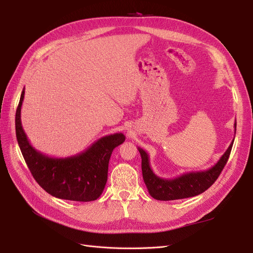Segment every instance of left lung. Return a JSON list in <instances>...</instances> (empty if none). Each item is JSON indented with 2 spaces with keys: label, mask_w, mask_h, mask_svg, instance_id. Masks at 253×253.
<instances>
[{
  "label": "left lung",
  "mask_w": 253,
  "mask_h": 253,
  "mask_svg": "<svg viewBox=\"0 0 253 253\" xmlns=\"http://www.w3.org/2000/svg\"><path fill=\"white\" fill-rule=\"evenodd\" d=\"M234 127L236 131V122L234 124ZM233 141L234 139L223 156L210 169L201 172L185 173L171 179L159 177L153 172L148 153L143 149L138 148L141 156L142 177L150 195L157 201H174L196 196L205 192L213 185V182L218 178L219 174L223 171L231 153Z\"/></svg>",
  "instance_id": "1"
}]
</instances>
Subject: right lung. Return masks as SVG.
<instances>
[{
    "instance_id": "1",
    "label": "right lung",
    "mask_w": 253,
    "mask_h": 253,
    "mask_svg": "<svg viewBox=\"0 0 253 253\" xmlns=\"http://www.w3.org/2000/svg\"><path fill=\"white\" fill-rule=\"evenodd\" d=\"M23 88L16 113V135L28 169L39 185L50 195L61 200L91 202L103 192L108 180L109 162L113 150L126 140L122 133L101 137L77 155L56 158L36 150L23 129L21 108Z\"/></svg>"
}]
</instances>
